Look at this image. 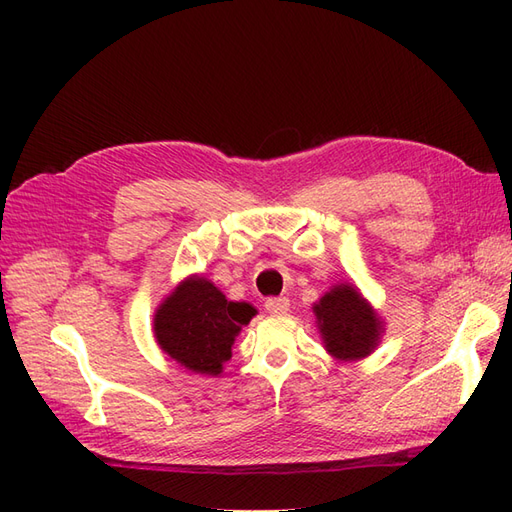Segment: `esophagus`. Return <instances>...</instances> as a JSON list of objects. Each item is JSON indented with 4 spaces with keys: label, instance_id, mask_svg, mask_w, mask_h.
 <instances>
[{
    "label": "esophagus",
    "instance_id": "obj_1",
    "mask_svg": "<svg viewBox=\"0 0 512 512\" xmlns=\"http://www.w3.org/2000/svg\"><path fill=\"white\" fill-rule=\"evenodd\" d=\"M265 309H267L269 314L284 316V314H288L290 301H288V297H269V299L265 301Z\"/></svg>",
    "mask_w": 512,
    "mask_h": 512
}]
</instances>
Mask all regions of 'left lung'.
<instances>
[{"mask_svg": "<svg viewBox=\"0 0 512 512\" xmlns=\"http://www.w3.org/2000/svg\"><path fill=\"white\" fill-rule=\"evenodd\" d=\"M312 309L322 346L333 359L361 361L380 346L384 320L354 284H333Z\"/></svg>", "mask_w": 512, "mask_h": 512, "instance_id": "left-lung-1", "label": "left lung"}]
</instances>
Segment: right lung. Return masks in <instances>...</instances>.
<instances>
[{
    "mask_svg": "<svg viewBox=\"0 0 512 512\" xmlns=\"http://www.w3.org/2000/svg\"><path fill=\"white\" fill-rule=\"evenodd\" d=\"M256 307L228 301L205 275H188L166 294L153 314V337L164 354L194 374L220 376L232 344Z\"/></svg>",
    "mask_w": 512,
    "mask_h": 512,
    "instance_id": "obj_1",
    "label": "right lung"
}]
</instances>
